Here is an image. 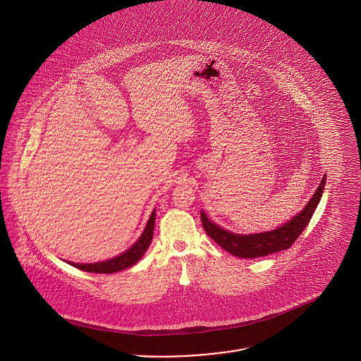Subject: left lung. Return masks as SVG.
<instances>
[{
    "label": "left lung",
    "mask_w": 361,
    "mask_h": 361,
    "mask_svg": "<svg viewBox=\"0 0 361 361\" xmlns=\"http://www.w3.org/2000/svg\"><path fill=\"white\" fill-rule=\"evenodd\" d=\"M325 184H326V174L322 177L319 187L312 195L311 200L306 204L305 209H302L296 216H293L290 222L277 227L272 231L247 234V235L234 234L231 231H227L222 227H219L218 224H212L203 211L200 214V219L207 234L221 247H224L226 252L231 253L235 257H264V256L274 255L291 247L292 243L298 240V237L307 227L310 219L322 197Z\"/></svg>",
    "instance_id": "8db88e82"
}]
</instances>
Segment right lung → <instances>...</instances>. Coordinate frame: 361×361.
<instances>
[{"instance_id": "add662e5", "label": "right lung", "mask_w": 361, "mask_h": 361, "mask_svg": "<svg viewBox=\"0 0 361 361\" xmlns=\"http://www.w3.org/2000/svg\"><path fill=\"white\" fill-rule=\"evenodd\" d=\"M155 224V209L150 215V219L146 224L143 233L137 238V242L126 250L123 255L118 257L111 258L102 262H93V264H75V262H68L70 265L85 271V272H92V274H115L123 269H127L137 264V261L142 258V256L146 253L147 247L150 246L152 240H153V231H154Z\"/></svg>"}]
</instances>
